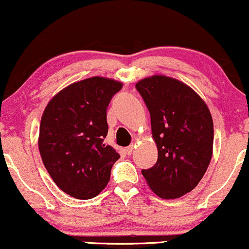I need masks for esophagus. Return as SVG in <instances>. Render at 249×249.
<instances>
[{
	"mask_svg": "<svg viewBox=\"0 0 249 249\" xmlns=\"http://www.w3.org/2000/svg\"><path fill=\"white\" fill-rule=\"evenodd\" d=\"M133 148H134L133 144H132V145H130V146H127V147H126V153L128 154V156H130V154L133 152Z\"/></svg>",
	"mask_w": 249,
	"mask_h": 249,
	"instance_id": "1",
	"label": "esophagus"
}]
</instances>
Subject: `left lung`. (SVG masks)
<instances>
[{
  "label": "left lung",
  "mask_w": 249,
  "mask_h": 249,
  "mask_svg": "<svg viewBox=\"0 0 249 249\" xmlns=\"http://www.w3.org/2000/svg\"><path fill=\"white\" fill-rule=\"evenodd\" d=\"M150 111L158 160L142 173L162 199L193 190L206 172L213 152V121L206 103L178 79L152 76L136 84Z\"/></svg>",
  "instance_id": "8db88e82"
}]
</instances>
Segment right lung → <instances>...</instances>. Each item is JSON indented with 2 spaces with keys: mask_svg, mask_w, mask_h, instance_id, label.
Returning <instances> with one entry per match:
<instances>
[{
  "mask_svg": "<svg viewBox=\"0 0 249 249\" xmlns=\"http://www.w3.org/2000/svg\"><path fill=\"white\" fill-rule=\"evenodd\" d=\"M121 82L91 77L69 85L49 102L39 125L43 164L63 192L91 199L104 190L112 165L119 159L104 142L107 110Z\"/></svg>",
  "mask_w": 249,
  "mask_h": 249,
  "instance_id": "1",
  "label": "right lung"
}]
</instances>
